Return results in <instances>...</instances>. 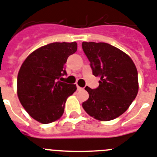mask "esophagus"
Masks as SVG:
<instances>
[{"label":"esophagus","mask_w":157,"mask_h":157,"mask_svg":"<svg viewBox=\"0 0 157 157\" xmlns=\"http://www.w3.org/2000/svg\"><path fill=\"white\" fill-rule=\"evenodd\" d=\"M77 90H83V88H82V87H80V86H78L77 85Z\"/></svg>","instance_id":"obj_1"}]
</instances>
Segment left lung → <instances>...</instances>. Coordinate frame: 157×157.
I'll list each match as a JSON object with an SVG mask.
<instances>
[{
	"mask_svg": "<svg viewBox=\"0 0 157 157\" xmlns=\"http://www.w3.org/2000/svg\"><path fill=\"white\" fill-rule=\"evenodd\" d=\"M82 47L92 74L100 77L98 87H85L89 99L82 107L96 120H114L124 113L136 97V67L128 54L108 43L83 41Z\"/></svg>",
	"mask_w": 157,
	"mask_h": 157,
	"instance_id": "obj_1",
	"label": "left lung"
}]
</instances>
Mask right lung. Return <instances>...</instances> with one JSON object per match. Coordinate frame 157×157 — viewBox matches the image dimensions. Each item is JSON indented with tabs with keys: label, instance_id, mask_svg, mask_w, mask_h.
Wrapping results in <instances>:
<instances>
[{
	"label": "right lung",
	"instance_id": "right-lung-1",
	"mask_svg": "<svg viewBox=\"0 0 157 157\" xmlns=\"http://www.w3.org/2000/svg\"><path fill=\"white\" fill-rule=\"evenodd\" d=\"M77 51L76 42H54L37 49L24 61L17 75V95L29 116L50 124L63 116L76 85L59 81L67 75L65 63Z\"/></svg>",
	"mask_w": 157,
	"mask_h": 157
}]
</instances>
